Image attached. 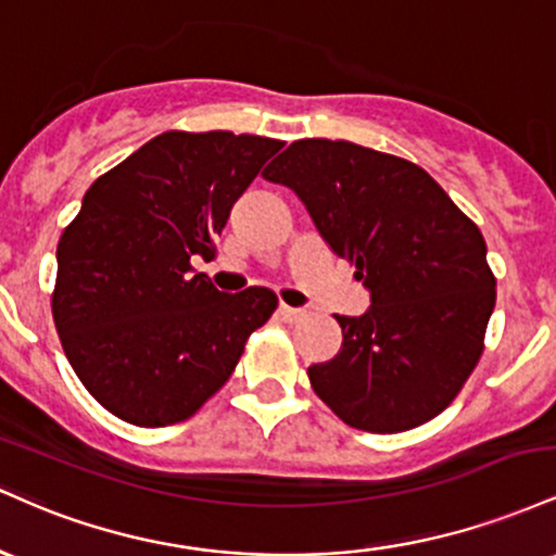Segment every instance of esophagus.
Here are the masks:
<instances>
[{
    "label": "esophagus",
    "instance_id": "1",
    "mask_svg": "<svg viewBox=\"0 0 556 556\" xmlns=\"http://www.w3.org/2000/svg\"><path fill=\"white\" fill-rule=\"evenodd\" d=\"M279 316L285 318V321H300V318L305 316V311H300V308H290V305H279Z\"/></svg>",
    "mask_w": 556,
    "mask_h": 556
}]
</instances>
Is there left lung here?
<instances>
[{
  "mask_svg": "<svg viewBox=\"0 0 556 556\" xmlns=\"http://www.w3.org/2000/svg\"><path fill=\"white\" fill-rule=\"evenodd\" d=\"M264 177L295 190L371 292L366 314L337 316L342 350L308 368L314 392L371 433L437 418L481 361L496 300L476 222L418 164L350 140H295Z\"/></svg>",
  "mask_w": 556,
  "mask_h": 556,
  "instance_id": "1",
  "label": "left lung"
}]
</instances>
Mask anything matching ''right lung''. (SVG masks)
Wrapping results in <instances>:
<instances>
[{"instance_id":"obj_1","label":"right lung","mask_w":556,"mask_h":556,"mask_svg":"<svg viewBox=\"0 0 556 556\" xmlns=\"http://www.w3.org/2000/svg\"><path fill=\"white\" fill-rule=\"evenodd\" d=\"M282 140L169 130L104 172L56 245L52 316L83 387L143 429L188 420L269 321L266 287L219 292L212 258L232 203Z\"/></svg>"}]
</instances>
